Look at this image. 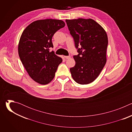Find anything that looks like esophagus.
<instances>
[{
  "label": "esophagus",
  "mask_w": 132,
  "mask_h": 132,
  "mask_svg": "<svg viewBox=\"0 0 132 132\" xmlns=\"http://www.w3.org/2000/svg\"><path fill=\"white\" fill-rule=\"evenodd\" d=\"M64 57L66 59H69L70 58V56H65Z\"/></svg>",
  "instance_id": "1"
}]
</instances>
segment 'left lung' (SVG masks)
I'll list each match as a JSON object with an SVG mask.
<instances>
[{
  "label": "left lung",
  "mask_w": 132,
  "mask_h": 132,
  "mask_svg": "<svg viewBox=\"0 0 132 132\" xmlns=\"http://www.w3.org/2000/svg\"><path fill=\"white\" fill-rule=\"evenodd\" d=\"M66 22L79 53L73 57L76 64L70 69L71 76L79 84H89L99 76L106 62L107 34L92 19H66Z\"/></svg>",
  "instance_id": "obj_1"
}]
</instances>
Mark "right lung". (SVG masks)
Listing matches in <instances>:
<instances>
[{"mask_svg":"<svg viewBox=\"0 0 132 132\" xmlns=\"http://www.w3.org/2000/svg\"><path fill=\"white\" fill-rule=\"evenodd\" d=\"M61 20H36L30 24L23 31L18 44L20 60L30 77L41 85L50 83L54 78L61 57L53 51L52 39L54 33L64 28Z\"/></svg>","mask_w":132,"mask_h":132,"instance_id":"1","label":"right lung"}]
</instances>
